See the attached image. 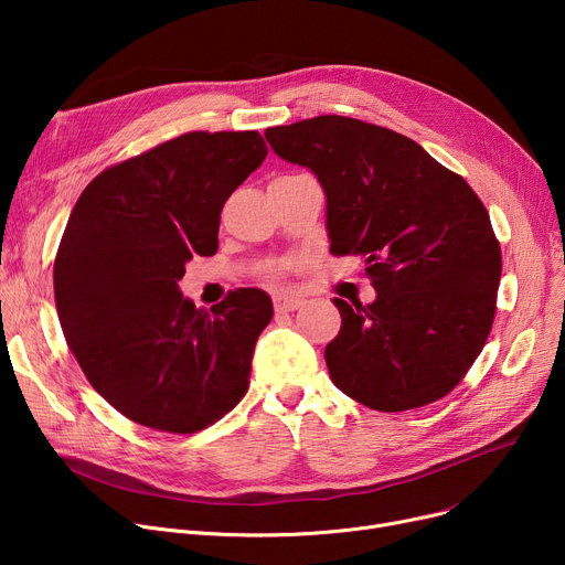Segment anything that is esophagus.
Returning a JSON list of instances; mask_svg holds the SVG:
<instances>
[{
	"label": "esophagus",
	"mask_w": 565,
	"mask_h": 565,
	"mask_svg": "<svg viewBox=\"0 0 565 565\" xmlns=\"http://www.w3.org/2000/svg\"><path fill=\"white\" fill-rule=\"evenodd\" d=\"M305 305V300L300 298V295H292V292H277L275 295V309L281 313V311H295L300 309Z\"/></svg>",
	"instance_id": "obj_1"
}]
</instances>
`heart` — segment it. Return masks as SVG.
I'll return each mask as SVG.
<instances>
[{
	"mask_svg": "<svg viewBox=\"0 0 565 565\" xmlns=\"http://www.w3.org/2000/svg\"><path fill=\"white\" fill-rule=\"evenodd\" d=\"M288 267H290V260H281L279 265H275V275H281L284 270H288Z\"/></svg>",
	"mask_w": 565,
	"mask_h": 565,
	"instance_id": "b5f03b06",
	"label": "heart"
}]
</instances>
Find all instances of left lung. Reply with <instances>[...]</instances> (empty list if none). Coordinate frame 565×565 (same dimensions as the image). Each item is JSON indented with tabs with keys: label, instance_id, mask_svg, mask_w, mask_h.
I'll list each match as a JSON object with an SVG mask.
<instances>
[{
	"label": "left lung",
	"instance_id": "obj_1",
	"mask_svg": "<svg viewBox=\"0 0 565 565\" xmlns=\"http://www.w3.org/2000/svg\"><path fill=\"white\" fill-rule=\"evenodd\" d=\"M265 139L318 178L330 252L364 256L377 292L366 307L334 298L332 382L380 412L447 396L481 354L497 309L501 252L481 199L417 141L358 118L316 116L267 128Z\"/></svg>",
	"mask_w": 565,
	"mask_h": 565
}]
</instances>
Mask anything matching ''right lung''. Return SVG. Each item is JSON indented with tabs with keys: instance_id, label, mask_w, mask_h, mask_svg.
<instances>
[{
	"instance_id": "right-lung-1",
	"label": "right lung",
	"mask_w": 565,
	"mask_h": 565,
	"mask_svg": "<svg viewBox=\"0 0 565 565\" xmlns=\"http://www.w3.org/2000/svg\"><path fill=\"white\" fill-rule=\"evenodd\" d=\"M267 156L256 130L188 132L98 173L54 260L66 343L92 387L135 424L196 433L247 394L270 295L237 288L211 311L178 281L217 252L226 199Z\"/></svg>"
}]
</instances>
